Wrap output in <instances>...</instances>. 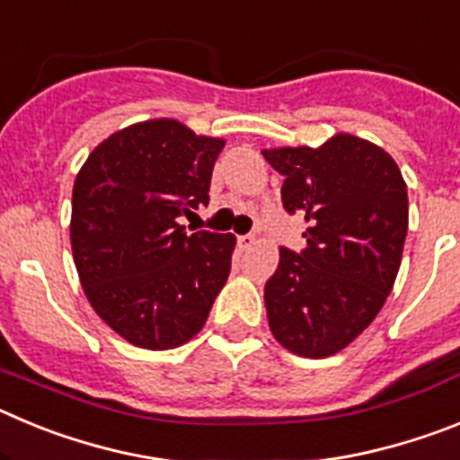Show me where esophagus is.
Listing matches in <instances>:
<instances>
[{"label": "esophagus", "mask_w": 460, "mask_h": 460, "mask_svg": "<svg viewBox=\"0 0 460 460\" xmlns=\"http://www.w3.org/2000/svg\"><path fill=\"white\" fill-rule=\"evenodd\" d=\"M237 243H239V249H242V251H249V249H253V246H255V237H253V234H243V237L237 239Z\"/></svg>", "instance_id": "esophagus-1"}]
</instances>
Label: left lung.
<instances>
[{
    "instance_id": "8db88e82",
    "label": "left lung",
    "mask_w": 460,
    "mask_h": 460,
    "mask_svg": "<svg viewBox=\"0 0 460 460\" xmlns=\"http://www.w3.org/2000/svg\"><path fill=\"white\" fill-rule=\"evenodd\" d=\"M262 156L286 177L283 207L308 226L302 255L279 249L267 280L271 334L292 355L332 357L376 320L392 292L408 233V186L385 149L350 133Z\"/></svg>"
}]
</instances>
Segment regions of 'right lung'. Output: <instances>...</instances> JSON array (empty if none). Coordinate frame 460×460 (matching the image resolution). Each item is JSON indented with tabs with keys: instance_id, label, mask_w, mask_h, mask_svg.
Returning <instances> with one entry per match:
<instances>
[{
	"instance_id": "add662e5",
	"label": "right lung",
	"mask_w": 460,
	"mask_h": 460,
	"mask_svg": "<svg viewBox=\"0 0 460 460\" xmlns=\"http://www.w3.org/2000/svg\"><path fill=\"white\" fill-rule=\"evenodd\" d=\"M223 137L177 119L119 128L93 147L73 184L71 249L89 304L145 350L189 343L226 286L234 234H189L180 217L209 202Z\"/></svg>"
}]
</instances>
